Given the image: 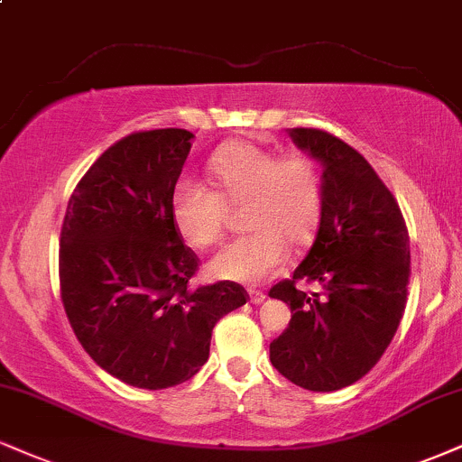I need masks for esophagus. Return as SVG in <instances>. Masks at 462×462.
Instances as JSON below:
<instances>
[{"label": "esophagus", "instance_id": "obj_1", "mask_svg": "<svg viewBox=\"0 0 462 462\" xmlns=\"http://www.w3.org/2000/svg\"><path fill=\"white\" fill-rule=\"evenodd\" d=\"M264 299H266V294H264V292H260V291H249V301H252L254 305L263 303Z\"/></svg>", "mask_w": 462, "mask_h": 462}]
</instances>
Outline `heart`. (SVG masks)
Returning <instances> with one entry per match:
<instances>
[{
    "label": "heart",
    "mask_w": 462,
    "mask_h": 462,
    "mask_svg": "<svg viewBox=\"0 0 462 462\" xmlns=\"http://www.w3.org/2000/svg\"><path fill=\"white\" fill-rule=\"evenodd\" d=\"M217 191L182 178L171 189L170 210L176 232L189 245L210 247L224 235L226 204H243L247 235L235 238L210 260L219 280L255 284L275 275L286 260V243L312 241L322 213V178L305 154L277 159L254 142H230L208 161Z\"/></svg>",
    "instance_id": "obj_1"
}]
</instances>
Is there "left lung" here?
Masks as SVG:
<instances>
[{
	"label": "left lung",
	"instance_id": "8db88e82",
	"mask_svg": "<svg viewBox=\"0 0 462 462\" xmlns=\"http://www.w3.org/2000/svg\"><path fill=\"white\" fill-rule=\"evenodd\" d=\"M322 165V213L314 245L269 297L288 303V329L271 342V364L294 385L336 392L374 368L407 305L409 232L396 198L357 150L319 129H291ZM319 281L323 297L299 291Z\"/></svg>",
	"mask_w": 462,
	"mask_h": 462
}]
</instances>
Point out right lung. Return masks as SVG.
Segmentation results:
<instances>
[{
    "mask_svg": "<svg viewBox=\"0 0 462 462\" xmlns=\"http://www.w3.org/2000/svg\"><path fill=\"white\" fill-rule=\"evenodd\" d=\"M191 140L154 129L116 142L75 187L60 235V291L77 340L140 390L198 374L217 320L249 299L235 282L189 288L198 255L176 232L170 198Z\"/></svg>",
    "mask_w": 462,
    "mask_h": 462,
    "instance_id": "1",
    "label": "right lung"
}]
</instances>
